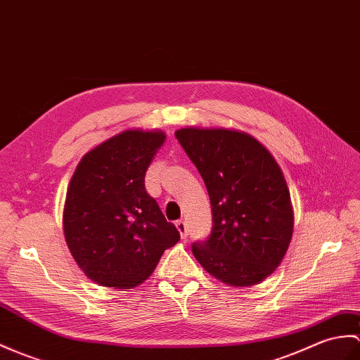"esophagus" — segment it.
<instances>
[{
	"mask_svg": "<svg viewBox=\"0 0 360 360\" xmlns=\"http://www.w3.org/2000/svg\"><path fill=\"white\" fill-rule=\"evenodd\" d=\"M176 229H178V231L181 233V238L182 239H187V236H188V230H187V224H186V221H178L176 222Z\"/></svg>",
	"mask_w": 360,
	"mask_h": 360,
	"instance_id": "1",
	"label": "esophagus"
}]
</instances>
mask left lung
I'll use <instances>...</instances> for the list:
<instances>
[{
  "label": "left lung",
  "instance_id": "obj_1",
  "mask_svg": "<svg viewBox=\"0 0 360 360\" xmlns=\"http://www.w3.org/2000/svg\"><path fill=\"white\" fill-rule=\"evenodd\" d=\"M174 136L210 196L213 227L191 245L196 261L231 287H252L279 266L293 235V207L281 167L261 142L229 129L186 127Z\"/></svg>",
  "mask_w": 360,
  "mask_h": 360
}]
</instances>
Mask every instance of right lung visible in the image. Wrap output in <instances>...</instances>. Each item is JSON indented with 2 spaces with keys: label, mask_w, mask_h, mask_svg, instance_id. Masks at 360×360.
<instances>
[{
  "label": "right lung",
  "mask_w": 360,
  "mask_h": 360,
  "mask_svg": "<svg viewBox=\"0 0 360 360\" xmlns=\"http://www.w3.org/2000/svg\"><path fill=\"white\" fill-rule=\"evenodd\" d=\"M164 141L161 130H124L87 152L73 173L64 236L79 269L99 285H139L181 238L144 184Z\"/></svg>",
  "instance_id": "obj_1"
}]
</instances>
